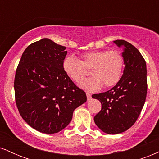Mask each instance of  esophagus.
<instances>
[{
	"mask_svg": "<svg viewBox=\"0 0 159 159\" xmlns=\"http://www.w3.org/2000/svg\"><path fill=\"white\" fill-rule=\"evenodd\" d=\"M86 95H87V99H88V100L91 99V97H92V96H91V94L90 93L87 92V93H86Z\"/></svg>",
	"mask_w": 159,
	"mask_h": 159,
	"instance_id": "obj_1",
	"label": "esophagus"
}]
</instances>
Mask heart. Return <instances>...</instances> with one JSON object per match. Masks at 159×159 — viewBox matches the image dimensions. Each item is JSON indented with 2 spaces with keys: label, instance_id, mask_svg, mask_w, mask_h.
<instances>
[{
  "label": "heart",
  "instance_id": "1",
  "mask_svg": "<svg viewBox=\"0 0 159 159\" xmlns=\"http://www.w3.org/2000/svg\"><path fill=\"white\" fill-rule=\"evenodd\" d=\"M124 57L118 50H97L86 52L79 60L73 56L66 57L63 69L68 77L79 84L90 73L93 77L81 84V87L88 90L114 87L120 81L123 72Z\"/></svg>",
  "mask_w": 159,
  "mask_h": 159
}]
</instances>
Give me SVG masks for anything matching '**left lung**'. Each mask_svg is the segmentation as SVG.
<instances>
[{"mask_svg": "<svg viewBox=\"0 0 159 159\" xmlns=\"http://www.w3.org/2000/svg\"><path fill=\"white\" fill-rule=\"evenodd\" d=\"M123 46L125 64L120 81L107 92L93 94L102 104L94 116L96 125L107 134H114L128 130L134 125L141 112L147 92V65L139 51L123 39L114 41Z\"/></svg>", "mask_w": 159, "mask_h": 159, "instance_id": "left-lung-1", "label": "left lung"}]
</instances>
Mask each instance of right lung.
Returning a JSON list of instances; mask_svg holds the SVG:
<instances>
[{
  "instance_id": "1",
  "label": "right lung",
  "mask_w": 159,
  "mask_h": 159,
  "mask_svg": "<svg viewBox=\"0 0 159 159\" xmlns=\"http://www.w3.org/2000/svg\"><path fill=\"white\" fill-rule=\"evenodd\" d=\"M66 47L44 38L27 47L16 69L15 99L21 117L45 134L67 126L76 107L87 101L85 92L63 69Z\"/></svg>"
}]
</instances>
